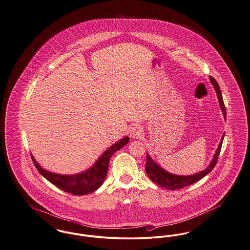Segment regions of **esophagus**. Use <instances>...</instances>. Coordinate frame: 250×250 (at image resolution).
Listing matches in <instances>:
<instances>
[{
    "instance_id": "1",
    "label": "esophagus",
    "mask_w": 250,
    "mask_h": 250,
    "mask_svg": "<svg viewBox=\"0 0 250 250\" xmlns=\"http://www.w3.org/2000/svg\"><path fill=\"white\" fill-rule=\"evenodd\" d=\"M143 134V129L140 126H134L130 130V136L132 138H140Z\"/></svg>"
}]
</instances>
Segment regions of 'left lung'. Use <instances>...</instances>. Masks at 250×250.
<instances>
[{
  "label": "left lung",
  "instance_id": "left-lung-1",
  "mask_svg": "<svg viewBox=\"0 0 250 250\" xmlns=\"http://www.w3.org/2000/svg\"><path fill=\"white\" fill-rule=\"evenodd\" d=\"M210 82L213 85V87L216 90V94L219 100L220 104L221 109L223 111V115L224 118L227 119V110H226V106L223 101V97H222V93H221L220 88L219 85L217 83V81L212 77L209 76ZM225 134L223 135L222 139H221L220 144L218 146V148L214 154V157L212 159V161L210 162V164L208 165V167L205 169L204 171L197 173L195 175H191V176H177L174 174H170L168 172H166L165 170H163L162 167H160L156 162H154L151 157L146 154V171L147 176L150 177V179L156 183L158 186L162 187V188H166L168 190H176V189H181L187 186H190L191 184L197 182L198 180H200L201 178H203L204 176H207L216 165L217 163V159L218 156L220 154L221 147L223 144V140H224Z\"/></svg>",
  "mask_w": 250,
  "mask_h": 250
}]
</instances>
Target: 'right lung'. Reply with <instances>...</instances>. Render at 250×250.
<instances>
[{
    "label": "right lung",
    "instance_id": "add662e5",
    "mask_svg": "<svg viewBox=\"0 0 250 250\" xmlns=\"http://www.w3.org/2000/svg\"><path fill=\"white\" fill-rule=\"evenodd\" d=\"M128 137L123 138L112 146L105 150L103 155L98 159V161L95 162V164L91 168H89L86 172L73 176L59 175L46 171L36 162L33 156L31 157L33 163L35 164L40 174L44 176L45 178L52 184L56 185L60 190L66 192L72 193L74 195H83L96 191L98 188L101 187L107 174L108 162L110 160V157L119 149L125 146L128 143Z\"/></svg>",
    "mask_w": 250,
    "mask_h": 250
}]
</instances>
